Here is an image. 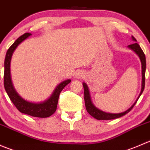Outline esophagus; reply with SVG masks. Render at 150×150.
Listing matches in <instances>:
<instances>
[{
	"instance_id": "esophagus-1",
	"label": "esophagus",
	"mask_w": 150,
	"mask_h": 150,
	"mask_svg": "<svg viewBox=\"0 0 150 150\" xmlns=\"http://www.w3.org/2000/svg\"><path fill=\"white\" fill-rule=\"evenodd\" d=\"M77 76H78V78H79V77H81V76H82V75H81V74H78V75H77Z\"/></svg>"
}]
</instances>
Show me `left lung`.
<instances>
[{
	"label": "left lung",
	"mask_w": 150,
	"mask_h": 150,
	"mask_svg": "<svg viewBox=\"0 0 150 150\" xmlns=\"http://www.w3.org/2000/svg\"><path fill=\"white\" fill-rule=\"evenodd\" d=\"M132 38L134 41H137L136 38L132 36ZM131 49H132L137 55L139 57L141 62H142V91H141V94L143 92L144 89V86H145V71H146V58H145V55L144 54L143 51L139 45L137 43H134L133 44H131L128 46ZM83 86L84 88V99H85V104H86V110H87L88 112L94 118L97 119V120H112V119L118 118V117H122V116L125 115L127 113L129 112L132 108L134 107V106L135 105L137 102H135L128 110H126L124 112L121 113H117V114H112V113H107L104 112L102 111V110H99V109L96 108L93 104H92L91 101V97L90 94H89L88 88V86L85 83H83ZM139 99V98H138Z\"/></svg>",
	"instance_id": "left-lung-1"
}]
</instances>
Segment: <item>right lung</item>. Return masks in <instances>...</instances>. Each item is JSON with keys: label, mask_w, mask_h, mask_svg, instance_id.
I'll use <instances>...</instances> for the list:
<instances>
[{"label": "right lung", "mask_w": 150, "mask_h": 150, "mask_svg": "<svg viewBox=\"0 0 150 150\" xmlns=\"http://www.w3.org/2000/svg\"><path fill=\"white\" fill-rule=\"evenodd\" d=\"M31 33H25L24 35L18 38L16 41L10 46L6 54L5 62H4V88L8 94V97L14 104L19 112L24 114L29 115L33 117H48L52 115L56 112L58 104L59 96L62 89L71 82L70 80H67L61 83L54 90V93L51 97L42 103H32L25 101L18 95L14 90L11 80L10 75V62L13 52L16 49L19 43H22L24 40L28 38Z\"/></svg>", "instance_id": "right-lung-1"}]
</instances>
